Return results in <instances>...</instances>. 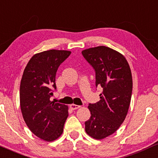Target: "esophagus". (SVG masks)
Masks as SVG:
<instances>
[{
    "label": "esophagus",
    "mask_w": 158,
    "mask_h": 158,
    "mask_svg": "<svg viewBox=\"0 0 158 158\" xmlns=\"http://www.w3.org/2000/svg\"><path fill=\"white\" fill-rule=\"evenodd\" d=\"M80 107H81V106L76 105V104H71V105H70V108L72 110H77Z\"/></svg>",
    "instance_id": "1"
}]
</instances>
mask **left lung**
Returning a JSON list of instances; mask_svg holds the SVG:
<instances>
[{
  "label": "left lung",
  "instance_id": "left-lung-1",
  "mask_svg": "<svg viewBox=\"0 0 158 158\" xmlns=\"http://www.w3.org/2000/svg\"><path fill=\"white\" fill-rule=\"evenodd\" d=\"M95 71V85L102 88L100 100L88 106L91 116L85 131L91 137L103 139L119 128L127 116L132 94V74L121 53L106 46L82 51Z\"/></svg>",
  "mask_w": 158,
  "mask_h": 158
}]
</instances>
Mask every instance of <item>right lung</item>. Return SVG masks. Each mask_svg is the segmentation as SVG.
<instances>
[{
	"label": "right lung",
	"mask_w": 158,
	"mask_h": 158,
	"mask_svg": "<svg viewBox=\"0 0 158 158\" xmlns=\"http://www.w3.org/2000/svg\"><path fill=\"white\" fill-rule=\"evenodd\" d=\"M71 51L51 50L34 54L27 64L20 85V107L26 125L41 139L52 142L63 134L69 107L51 102L58 67Z\"/></svg>",
	"instance_id": "1"
}]
</instances>
